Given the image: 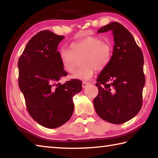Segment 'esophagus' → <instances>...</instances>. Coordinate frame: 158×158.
<instances>
[{
  "instance_id": "obj_1",
  "label": "esophagus",
  "mask_w": 158,
  "mask_h": 158,
  "mask_svg": "<svg viewBox=\"0 0 158 158\" xmlns=\"http://www.w3.org/2000/svg\"><path fill=\"white\" fill-rule=\"evenodd\" d=\"M89 84H90V83H89V82H83L82 83V87L84 89V88L88 86V85H89Z\"/></svg>"
}]
</instances>
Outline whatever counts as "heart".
Wrapping results in <instances>:
<instances>
[{
	"mask_svg": "<svg viewBox=\"0 0 158 158\" xmlns=\"http://www.w3.org/2000/svg\"><path fill=\"white\" fill-rule=\"evenodd\" d=\"M71 50L60 51V60L64 69L68 73H73L81 60L82 68L72 75L74 79L86 81L93 76L95 70L100 71L108 65L111 60V45L104 42L98 37L90 36L71 44Z\"/></svg>",
	"mask_w": 158,
	"mask_h": 158,
	"instance_id": "obj_1",
	"label": "heart"
}]
</instances>
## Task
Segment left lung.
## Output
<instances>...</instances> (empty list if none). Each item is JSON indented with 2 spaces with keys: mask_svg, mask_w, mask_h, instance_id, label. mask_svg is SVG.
Returning a JSON list of instances; mask_svg holds the SVG:
<instances>
[{
  "mask_svg": "<svg viewBox=\"0 0 158 158\" xmlns=\"http://www.w3.org/2000/svg\"><path fill=\"white\" fill-rule=\"evenodd\" d=\"M109 31L114 35L113 53L96 80L98 95L93 105L102 119L122 124L135 117L142 106L143 56L132 35L121 23L111 22L98 33Z\"/></svg>",
  "mask_w": 158,
  "mask_h": 158,
  "instance_id": "obj_1",
  "label": "left lung"
}]
</instances>
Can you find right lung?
<instances>
[{"label": "right lung", "mask_w": 158, "mask_h": 158, "mask_svg": "<svg viewBox=\"0 0 158 158\" xmlns=\"http://www.w3.org/2000/svg\"><path fill=\"white\" fill-rule=\"evenodd\" d=\"M64 36L50 31L37 33L28 41L18 61L19 86L31 116L45 127L56 128L73 114V98L82 89V82L71 79L63 69L58 46Z\"/></svg>", "instance_id": "add662e5"}]
</instances>
